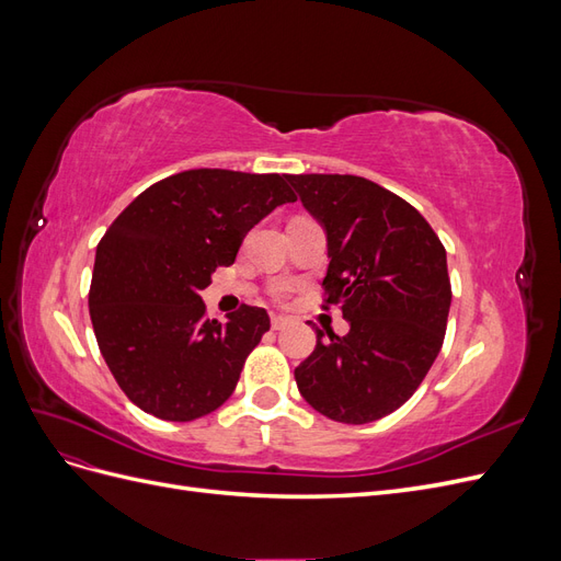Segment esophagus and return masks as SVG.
Segmentation results:
<instances>
[{"label": "esophagus", "instance_id": "34e87169", "mask_svg": "<svg viewBox=\"0 0 561 561\" xmlns=\"http://www.w3.org/2000/svg\"><path fill=\"white\" fill-rule=\"evenodd\" d=\"M285 325H290V318H285V316H271V328H274V330H283Z\"/></svg>", "mask_w": 561, "mask_h": 561}]
</instances>
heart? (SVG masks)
Instances as JSON below:
<instances>
[{"instance_id": "heart-1", "label": "heart", "mask_w": 561, "mask_h": 561, "mask_svg": "<svg viewBox=\"0 0 561 561\" xmlns=\"http://www.w3.org/2000/svg\"><path fill=\"white\" fill-rule=\"evenodd\" d=\"M290 293H293V285H290V283H280V285L274 287V297H276L278 301H285L287 297H290Z\"/></svg>"}]
</instances>
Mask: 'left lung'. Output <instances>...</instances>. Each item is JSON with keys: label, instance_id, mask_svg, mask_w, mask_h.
Listing matches in <instances>:
<instances>
[{"label": "left lung", "instance_id": "obj_1", "mask_svg": "<svg viewBox=\"0 0 561 561\" xmlns=\"http://www.w3.org/2000/svg\"><path fill=\"white\" fill-rule=\"evenodd\" d=\"M328 231L322 307L339 304L346 336L316 328V348L295 369L316 412L369 423L414 396L445 342L451 304L447 252L423 215L358 175H287Z\"/></svg>", "mask_w": 561, "mask_h": 561}]
</instances>
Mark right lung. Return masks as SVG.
Here are the masks:
<instances>
[{
    "mask_svg": "<svg viewBox=\"0 0 561 561\" xmlns=\"http://www.w3.org/2000/svg\"><path fill=\"white\" fill-rule=\"evenodd\" d=\"M297 201L278 173L196 168L135 198L95 250L89 311L100 353L133 404L163 421L222 407L268 313L241 304L210 320L198 293L236 260L245 233Z\"/></svg>",
    "mask_w": 561,
    "mask_h": 561,
    "instance_id": "obj_1",
    "label": "right lung"
}]
</instances>
